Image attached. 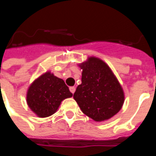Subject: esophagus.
Returning a JSON list of instances; mask_svg holds the SVG:
<instances>
[{
  "label": "esophagus",
  "instance_id": "obj_1",
  "mask_svg": "<svg viewBox=\"0 0 156 156\" xmlns=\"http://www.w3.org/2000/svg\"><path fill=\"white\" fill-rule=\"evenodd\" d=\"M75 87H69V90H70V92L72 93V94H73V93L75 92Z\"/></svg>",
  "mask_w": 156,
  "mask_h": 156
}]
</instances>
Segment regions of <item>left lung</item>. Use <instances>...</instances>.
I'll return each mask as SVG.
<instances>
[{
  "mask_svg": "<svg viewBox=\"0 0 156 156\" xmlns=\"http://www.w3.org/2000/svg\"><path fill=\"white\" fill-rule=\"evenodd\" d=\"M83 69L82 83L73 99L83 113L97 122L107 121L121 109L125 93L111 68L103 60L89 56L78 65Z\"/></svg>",
  "mask_w": 156,
  "mask_h": 156,
  "instance_id": "1",
  "label": "left lung"
}]
</instances>
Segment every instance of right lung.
I'll use <instances>...</instances> for the list:
<instances>
[{"instance_id":"right-lung-1","label":"right lung","mask_w":156,"mask_h":156,"mask_svg":"<svg viewBox=\"0 0 156 156\" xmlns=\"http://www.w3.org/2000/svg\"><path fill=\"white\" fill-rule=\"evenodd\" d=\"M73 96L63 79L47 71L33 81L27 91V104L38 117H48L57 111L61 102Z\"/></svg>"}]
</instances>
